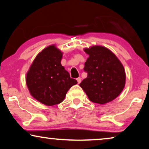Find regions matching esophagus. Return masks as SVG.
<instances>
[{
  "label": "esophagus",
  "instance_id": "esophagus-1",
  "mask_svg": "<svg viewBox=\"0 0 149 149\" xmlns=\"http://www.w3.org/2000/svg\"><path fill=\"white\" fill-rule=\"evenodd\" d=\"M77 83H78V84H79L81 82V77H78V78L77 79Z\"/></svg>",
  "mask_w": 149,
  "mask_h": 149
}]
</instances>
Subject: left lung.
Listing matches in <instances>:
<instances>
[{"mask_svg":"<svg viewBox=\"0 0 149 149\" xmlns=\"http://www.w3.org/2000/svg\"><path fill=\"white\" fill-rule=\"evenodd\" d=\"M89 55L85 63L86 79L80 83L89 100L99 104L113 101L123 91L125 85V71L115 54L105 47L85 48Z\"/></svg>","mask_w":149,"mask_h":149,"instance_id":"1","label":"left lung"}]
</instances>
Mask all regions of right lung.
<instances>
[{"label": "right lung", "instance_id": "1", "mask_svg": "<svg viewBox=\"0 0 149 149\" xmlns=\"http://www.w3.org/2000/svg\"><path fill=\"white\" fill-rule=\"evenodd\" d=\"M63 53L55 45L38 54L26 73V82L34 98L47 106L58 104L77 81L61 64Z\"/></svg>", "mask_w": 149, "mask_h": 149}]
</instances>
